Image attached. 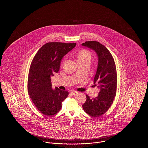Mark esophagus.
I'll list each match as a JSON object with an SVG mask.
<instances>
[{"label":"esophagus","instance_id":"34e87169","mask_svg":"<svg viewBox=\"0 0 148 148\" xmlns=\"http://www.w3.org/2000/svg\"><path fill=\"white\" fill-rule=\"evenodd\" d=\"M71 95H76L78 94V92H76V91H73V92H71Z\"/></svg>","mask_w":148,"mask_h":148}]
</instances>
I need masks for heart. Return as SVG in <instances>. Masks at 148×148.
<instances>
[{"mask_svg":"<svg viewBox=\"0 0 148 148\" xmlns=\"http://www.w3.org/2000/svg\"><path fill=\"white\" fill-rule=\"evenodd\" d=\"M92 58V53L88 50H81L77 53V59L78 63H82L84 62H90Z\"/></svg>","mask_w":148,"mask_h":148,"instance_id":"1","label":"heart"}]
</instances>
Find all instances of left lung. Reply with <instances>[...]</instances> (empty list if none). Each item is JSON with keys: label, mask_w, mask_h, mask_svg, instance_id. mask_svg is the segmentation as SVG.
I'll use <instances>...</instances> for the list:
<instances>
[{"label": "left lung", "mask_w": 148, "mask_h": 148, "mask_svg": "<svg viewBox=\"0 0 148 148\" xmlns=\"http://www.w3.org/2000/svg\"><path fill=\"white\" fill-rule=\"evenodd\" d=\"M82 45L95 51L98 64L94 83L100 89L98 96L90 98L86 95V100L83 105L85 112L93 117L100 116L111 106L116 92L117 74L113 57L110 51L98 42L88 41Z\"/></svg>", "instance_id": "obj_1"}]
</instances>
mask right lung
Returning a JSON list of instances; mask_svg holds the SVG:
<instances>
[{
	"label": "right lung",
	"instance_id": "add662e5",
	"mask_svg": "<svg viewBox=\"0 0 148 148\" xmlns=\"http://www.w3.org/2000/svg\"><path fill=\"white\" fill-rule=\"evenodd\" d=\"M76 43L47 42L34 57L29 71L28 92L32 101L41 113L51 116L62 108V103L69 92L51 88V78L58 73L62 58Z\"/></svg>",
	"mask_w": 148,
	"mask_h": 148
}]
</instances>
